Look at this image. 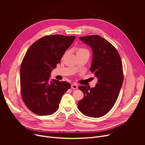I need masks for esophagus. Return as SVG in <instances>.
Returning a JSON list of instances; mask_svg holds the SVG:
<instances>
[{
    "label": "esophagus",
    "mask_w": 145,
    "mask_h": 145,
    "mask_svg": "<svg viewBox=\"0 0 145 145\" xmlns=\"http://www.w3.org/2000/svg\"><path fill=\"white\" fill-rule=\"evenodd\" d=\"M71 88L73 89H77L78 87H77V85L76 84H72V86H71Z\"/></svg>",
    "instance_id": "esophagus-1"
}]
</instances>
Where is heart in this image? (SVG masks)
I'll return each mask as SVG.
<instances>
[{"instance_id":"1","label":"heart","mask_w":145,"mask_h":145,"mask_svg":"<svg viewBox=\"0 0 145 145\" xmlns=\"http://www.w3.org/2000/svg\"><path fill=\"white\" fill-rule=\"evenodd\" d=\"M76 54L79 55V54H88L89 55V52L88 50L85 48H79L77 49L76 51Z\"/></svg>"}]
</instances>
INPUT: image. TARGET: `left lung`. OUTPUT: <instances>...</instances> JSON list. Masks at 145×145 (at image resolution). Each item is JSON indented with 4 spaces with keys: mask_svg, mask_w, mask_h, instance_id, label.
Returning <instances> with one entry per match:
<instances>
[{
    "mask_svg": "<svg viewBox=\"0 0 145 145\" xmlns=\"http://www.w3.org/2000/svg\"><path fill=\"white\" fill-rule=\"evenodd\" d=\"M79 39L92 49L90 71L98 80L94 88L78 87L84 97L78 102V108L86 116L99 118L112 109L119 96L123 81L121 60L116 48L100 36L92 35Z\"/></svg>",
    "mask_w": 145,
    "mask_h": 145,
    "instance_id": "8db88e82",
    "label": "left lung"
}]
</instances>
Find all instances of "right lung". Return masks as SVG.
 I'll return each mask as SVG.
<instances>
[{
	"label": "right lung",
	"mask_w": 145,
	"mask_h": 145,
	"mask_svg": "<svg viewBox=\"0 0 145 145\" xmlns=\"http://www.w3.org/2000/svg\"><path fill=\"white\" fill-rule=\"evenodd\" d=\"M74 36L46 35L26 52L20 69V92L26 107L38 115H49L58 109L63 95L71 88L66 81H49L50 73L60 63Z\"/></svg>",
	"instance_id": "obj_1"
}]
</instances>
